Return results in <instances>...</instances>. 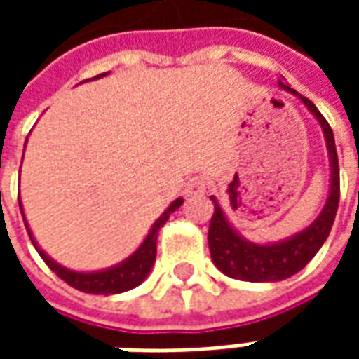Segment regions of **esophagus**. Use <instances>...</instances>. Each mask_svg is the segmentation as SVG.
<instances>
[{"mask_svg":"<svg viewBox=\"0 0 359 359\" xmlns=\"http://www.w3.org/2000/svg\"><path fill=\"white\" fill-rule=\"evenodd\" d=\"M205 188H208V182H205L203 177H192V179L188 180L184 192H187V196H200L205 192Z\"/></svg>","mask_w":359,"mask_h":359,"instance_id":"obj_1","label":"esophagus"}]
</instances>
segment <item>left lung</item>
<instances>
[{
    "label": "left lung",
    "instance_id": "1",
    "mask_svg": "<svg viewBox=\"0 0 359 359\" xmlns=\"http://www.w3.org/2000/svg\"><path fill=\"white\" fill-rule=\"evenodd\" d=\"M278 84H280V88L298 95L304 105L311 111V115H316L319 125L323 128L325 144H327L329 161H331V190H329V198L325 202L323 210L308 229H304L302 233L294 234L286 241L275 242V244H254V242L242 238L229 223V219L221 210L215 196H211V202L215 205L210 221V233H208L211 259H213L215 267L223 271L226 277L250 280V283H275V280L292 277L298 271L304 269L311 262V257L319 252V248L323 246V242L327 241L332 223H334L337 210H339V156H337L332 128L308 97L285 86L283 82H278Z\"/></svg>",
    "mask_w": 359,
    "mask_h": 359
}]
</instances>
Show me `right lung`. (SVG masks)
<instances>
[{
    "label": "right lung",
    "mask_w": 359,
    "mask_h": 359,
    "mask_svg": "<svg viewBox=\"0 0 359 359\" xmlns=\"http://www.w3.org/2000/svg\"><path fill=\"white\" fill-rule=\"evenodd\" d=\"M107 73L97 74L94 79H100V76H105ZM19 205H20V213H22V219H25V211H22V203H20L19 198ZM180 205H182V198H177L175 202L167 208V210L161 213V217L157 219L156 223L151 225L149 229L148 236L144 238V242L140 244V248L134 252L133 256L126 257L125 262H121L115 267H109V269H103V271H94V273H79V271H71L63 267V265H59L57 262H53L46 252H43L40 246H38V242L34 241V236L30 233V229H28L27 219H25V226H27L28 236H30V241L34 244V248L38 250V254L42 257L46 265L50 267L59 278H63L67 285H71L76 290H81V292L86 294H105V296H109V294H121L126 292V290H130L134 286H138L140 283H144V278L148 277L149 271H151V265L156 264V254H157V234H159V229L167 223V219L171 213L179 210Z\"/></svg>",
    "instance_id": "obj_1"
}]
</instances>
